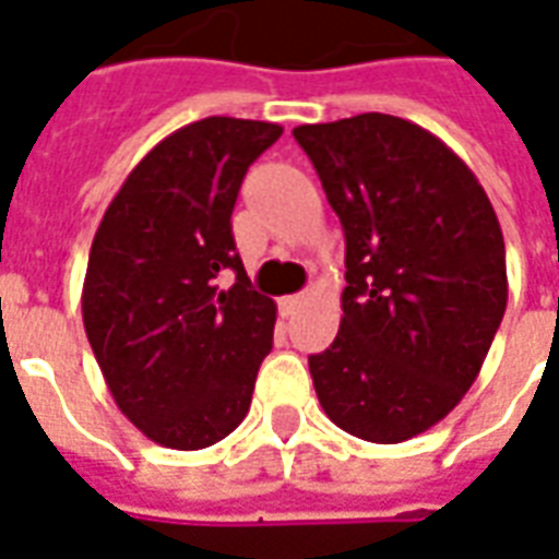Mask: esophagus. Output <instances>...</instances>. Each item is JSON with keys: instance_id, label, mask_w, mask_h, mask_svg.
<instances>
[{"instance_id": "esophagus-1", "label": "esophagus", "mask_w": 559, "mask_h": 559, "mask_svg": "<svg viewBox=\"0 0 559 559\" xmlns=\"http://www.w3.org/2000/svg\"><path fill=\"white\" fill-rule=\"evenodd\" d=\"M304 304V295H288V297H280V309H283V316H292L297 307Z\"/></svg>"}]
</instances>
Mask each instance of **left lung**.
Returning a JSON list of instances; mask_svg holds the SVG:
<instances>
[{
	"label": "left lung",
	"mask_w": 559,
	"mask_h": 559,
	"mask_svg": "<svg viewBox=\"0 0 559 559\" xmlns=\"http://www.w3.org/2000/svg\"><path fill=\"white\" fill-rule=\"evenodd\" d=\"M345 229L340 333L309 357L340 429L402 443L441 423L507 312V247L486 190L435 133L384 112L300 124Z\"/></svg>",
	"instance_id": "8db88e82"
}]
</instances>
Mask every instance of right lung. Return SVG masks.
I'll list each match as a JSON object with an SVG mask.
<instances>
[{
    "instance_id": "1",
    "label": "right lung",
    "mask_w": 559,
    "mask_h": 559,
    "mask_svg": "<svg viewBox=\"0 0 559 559\" xmlns=\"http://www.w3.org/2000/svg\"><path fill=\"white\" fill-rule=\"evenodd\" d=\"M280 136L274 121L229 116L175 130L133 166L92 240L85 336L121 414L169 450L238 429L274 345L276 304L250 285L231 211Z\"/></svg>"
}]
</instances>
